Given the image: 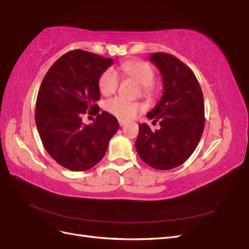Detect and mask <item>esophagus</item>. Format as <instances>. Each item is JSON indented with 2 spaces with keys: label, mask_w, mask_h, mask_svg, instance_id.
Listing matches in <instances>:
<instances>
[{
  "label": "esophagus",
  "mask_w": 249,
  "mask_h": 249,
  "mask_svg": "<svg viewBox=\"0 0 249 249\" xmlns=\"http://www.w3.org/2000/svg\"><path fill=\"white\" fill-rule=\"evenodd\" d=\"M124 124H126V122H124V120L119 119V125H120V126H124Z\"/></svg>",
  "instance_id": "obj_1"
}]
</instances>
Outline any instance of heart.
I'll use <instances>...</instances> for the list:
<instances>
[{
    "label": "heart",
    "mask_w": 249,
    "mask_h": 249,
    "mask_svg": "<svg viewBox=\"0 0 249 249\" xmlns=\"http://www.w3.org/2000/svg\"><path fill=\"white\" fill-rule=\"evenodd\" d=\"M124 76L137 81L142 86L146 95H153L156 91L154 85L155 70L153 65L145 60H131L120 65ZM119 85V78L116 71L112 69L105 71L99 79V89L103 95L114 93ZM144 106L140 103L129 102L123 97H114L106 103V110L115 117L127 120L136 116Z\"/></svg>",
    "instance_id": "1"
}]
</instances>
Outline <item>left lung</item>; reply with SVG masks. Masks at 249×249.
<instances>
[{
	"label": "left lung",
	"mask_w": 249,
	"mask_h": 249,
	"mask_svg": "<svg viewBox=\"0 0 249 249\" xmlns=\"http://www.w3.org/2000/svg\"><path fill=\"white\" fill-rule=\"evenodd\" d=\"M149 61L162 74L164 92L146 116L161 126L152 131L140 124L135 146L148 166L167 170L183 164L198 144L205 127L203 95L193 71L177 57L154 53Z\"/></svg>",
	"instance_id": "left-lung-1"
}]
</instances>
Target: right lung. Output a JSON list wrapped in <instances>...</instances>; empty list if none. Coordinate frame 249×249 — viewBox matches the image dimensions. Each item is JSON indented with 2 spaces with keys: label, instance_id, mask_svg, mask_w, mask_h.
Here are the masks:
<instances>
[{
  "label": "right lung",
  "instance_id": "add662e5",
  "mask_svg": "<svg viewBox=\"0 0 249 249\" xmlns=\"http://www.w3.org/2000/svg\"><path fill=\"white\" fill-rule=\"evenodd\" d=\"M113 63L82 50L66 53L44 76L37 95L35 122L42 144L61 166L84 171L99 163L110 139L118 129L116 117L100 113L99 79ZM96 115L95 123L84 125L81 115Z\"/></svg>",
  "mask_w": 249,
  "mask_h": 249
}]
</instances>
